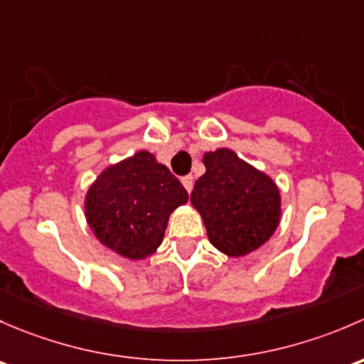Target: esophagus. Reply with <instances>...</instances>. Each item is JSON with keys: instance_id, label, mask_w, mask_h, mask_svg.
<instances>
[{"instance_id": "1", "label": "esophagus", "mask_w": 364, "mask_h": 364, "mask_svg": "<svg viewBox=\"0 0 364 364\" xmlns=\"http://www.w3.org/2000/svg\"><path fill=\"white\" fill-rule=\"evenodd\" d=\"M181 181H182V186L186 187L187 193H191V191H193V186H194V178H193V175H186V177H182Z\"/></svg>"}]
</instances>
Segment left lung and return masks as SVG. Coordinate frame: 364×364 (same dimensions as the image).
Instances as JSON below:
<instances>
[{
  "label": "left lung",
  "instance_id": "obj_1",
  "mask_svg": "<svg viewBox=\"0 0 364 364\" xmlns=\"http://www.w3.org/2000/svg\"><path fill=\"white\" fill-rule=\"evenodd\" d=\"M203 163L207 171L194 183L191 201L203 217L210 243L231 257L245 256L279 226V189L230 149L207 152Z\"/></svg>",
  "mask_w": 364,
  "mask_h": 364
}]
</instances>
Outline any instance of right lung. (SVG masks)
<instances>
[{
  "label": "right lung",
  "instance_id": "1",
  "mask_svg": "<svg viewBox=\"0 0 364 364\" xmlns=\"http://www.w3.org/2000/svg\"><path fill=\"white\" fill-rule=\"evenodd\" d=\"M189 194L147 151L108 166L85 198V217L103 245L127 259H144L161 245L168 217Z\"/></svg>",
  "mask_w": 364,
  "mask_h": 364
}]
</instances>
